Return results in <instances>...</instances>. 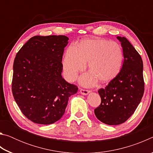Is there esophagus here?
I'll return each mask as SVG.
<instances>
[{
	"instance_id": "1",
	"label": "esophagus",
	"mask_w": 153,
	"mask_h": 153,
	"mask_svg": "<svg viewBox=\"0 0 153 153\" xmlns=\"http://www.w3.org/2000/svg\"><path fill=\"white\" fill-rule=\"evenodd\" d=\"M79 92L81 93L83 95H87L88 93L90 92V90H84V89H80L79 90Z\"/></svg>"
}]
</instances>
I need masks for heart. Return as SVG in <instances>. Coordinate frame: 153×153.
<instances>
[{"label":"heart","mask_w":153,"mask_h":153,"mask_svg":"<svg viewBox=\"0 0 153 153\" xmlns=\"http://www.w3.org/2000/svg\"><path fill=\"white\" fill-rule=\"evenodd\" d=\"M87 62L91 71L80 77L83 86H91L98 79L102 82L111 81L121 70L122 49L117 42L100 38L83 40L78 46L70 45L63 61L66 78L69 81L76 79L79 72L85 69Z\"/></svg>","instance_id":"heart-1"}]
</instances>
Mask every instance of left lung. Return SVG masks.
<instances>
[{
  "label": "left lung",
  "instance_id": "left-lung-1",
  "mask_svg": "<svg viewBox=\"0 0 153 153\" xmlns=\"http://www.w3.org/2000/svg\"><path fill=\"white\" fill-rule=\"evenodd\" d=\"M117 38L123 48L122 67L105 88L98 90L101 103L94 109L98 120L111 126L123 123L133 115L144 91L140 55L127 38Z\"/></svg>",
  "mask_w": 153,
  "mask_h": 153
}]
</instances>
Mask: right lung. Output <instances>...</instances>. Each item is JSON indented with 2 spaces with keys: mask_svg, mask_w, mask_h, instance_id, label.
<instances>
[{
  "mask_svg": "<svg viewBox=\"0 0 153 153\" xmlns=\"http://www.w3.org/2000/svg\"><path fill=\"white\" fill-rule=\"evenodd\" d=\"M65 36H36L18 51L13 63L12 92L22 113L36 123L62 117L77 87L62 77Z\"/></svg>",
  "mask_w": 153,
  "mask_h": 153,
  "instance_id": "obj_1",
  "label": "right lung"
}]
</instances>
